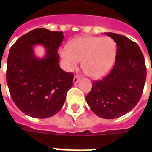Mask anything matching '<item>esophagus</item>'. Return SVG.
Wrapping results in <instances>:
<instances>
[{"label": "esophagus", "instance_id": "34e87169", "mask_svg": "<svg viewBox=\"0 0 152 152\" xmlns=\"http://www.w3.org/2000/svg\"><path fill=\"white\" fill-rule=\"evenodd\" d=\"M80 77L79 76H74V78H73V83L74 84H76V83H78V81L80 80Z\"/></svg>", "mask_w": 152, "mask_h": 152}]
</instances>
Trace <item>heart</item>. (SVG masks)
Returning a JSON list of instances; mask_svg holds the SVG:
<instances>
[{
  "label": "heart",
  "instance_id": "obj_1",
  "mask_svg": "<svg viewBox=\"0 0 152 152\" xmlns=\"http://www.w3.org/2000/svg\"><path fill=\"white\" fill-rule=\"evenodd\" d=\"M61 51L67 68L72 69L78 61H82V69L93 79L105 76L115 61L117 46L110 37L87 36L76 39Z\"/></svg>",
  "mask_w": 152,
  "mask_h": 152
}]
</instances>
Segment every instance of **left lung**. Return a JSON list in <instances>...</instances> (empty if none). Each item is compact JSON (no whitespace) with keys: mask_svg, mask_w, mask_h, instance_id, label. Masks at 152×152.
I'll return each mask as SVG.
<instances>
[{"mask_svg":"<svg viewBox=\"0 0 152 152\" xmlns=\"http://www.w3.org/2000/svg\"><path fill=\"white\" fill-rule=\"evenodd\" d=\"M105 34L117 44L115 64L107 76L93 81L86 101L97 116L113 119L132 110L138 103L146 80L147 69L144 55L136 42L115 33Z\"/></svg>","mask_w":152,"mask_h":152,"instance_id":"8db88e82","label":"left lung"}]
</instances>
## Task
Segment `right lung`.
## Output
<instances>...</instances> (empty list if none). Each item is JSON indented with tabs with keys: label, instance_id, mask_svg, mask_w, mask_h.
<instances>
[{
	"label": "right lung",
	"instance_id": "obj_1",
	"mask_svg": "<svg viewBox=\"0 0 152 152\" xmlns=\"http://www.w3.org/2000/svg\"><path fill=\"white\" fill-rule=\"evenodd\" d=\"M63 32L36 28L21 36L11 47L6 80L13 102L23 113L35 118L52 117L62 108L73 73L59 66L57 50ZM46 48L43 58H37L33 46Z\"/></svg>",
	"mask_w": 152,
	"mask_h": 152
}]
</instances>
